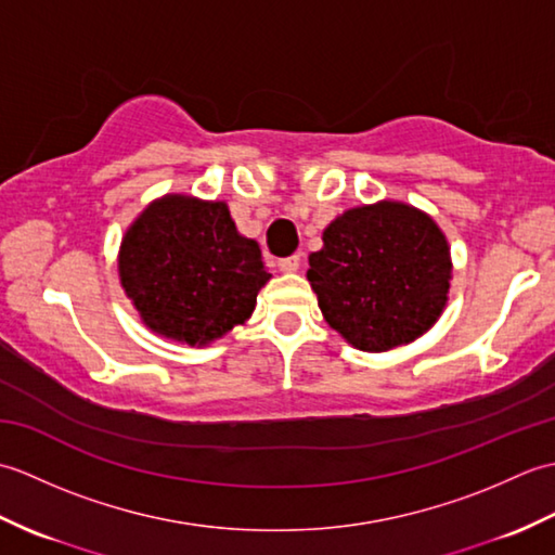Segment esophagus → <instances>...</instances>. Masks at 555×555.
I'll list each match as a JSON object with an SVG mask.
<instances>
[{"label":"esophagus","instance_id":"obj_1","mask_svg":"<svg viewBox=\"0 0 555 555\" xmlns=\"http://www.w3.org/2000/svg\"><path fill=\"white\" fill-rule=\"evenodd\" d=\"M298 267H300V255H288L284 259H279L281 271H298Z\"/></svg>","mask_w":555,"mask_h":555}]
</instances>
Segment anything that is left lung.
I'll return each instance as SVG.
<instances>
[{
	"label": "left lung",
	"instance_id": "left-lung-1",
	"mask_svg": "<svg viewBox=\"0 0 555 555\" xmlns=\"http://www.w3.org/2000/svg\"><path fill=\"white\" fill-rule=\"evenodd\" d=\"M310 255L308 279L328 326L367 352L391 350L439 320L451 288L441 229L403 203L348 209Z\"/></svg>",
	"mask_w": 555,
	"mask_h": 555
}]
</instances>
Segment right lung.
Here are the masks:
<instances>
[{"label":"right lung","instance_id":"add662e5","mask_svg":"<svg viewBox=\"0 0 555 555\" xmlns=\"http://www.w3.org/2000/svg\"><path fill=\"white\" fill-rule=\"evenodd\" d=\"M119 274L152 332L191 346L243 324L271 276L257 243L235 231L227 205L185 195L162 197L133 221Z\"/></svg>","mask_w":555,"mask_h":555}]
</instances>
